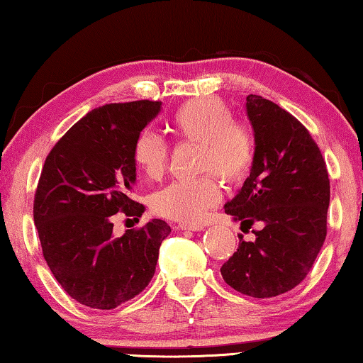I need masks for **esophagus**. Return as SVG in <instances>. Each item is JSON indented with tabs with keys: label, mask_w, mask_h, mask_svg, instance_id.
Returning <instances> with one entry per match:
<instances>
[{
	"label": "esophagus",
	"mask_w": 363,
	"mask_h": 363,
	"mask_svg": "<svg viewBox=\"0 0 363 363\" xmlns=\"http://www.w3.org/2000/svg\"><path fill=\"white\" fill-rule=\"evenodd\" d=\"M179 228L182 231H203L205 229L203 224H192V223H182L179 224Z\"/></svg>",
	"instance_id": "esophagus-1"
}]
</instances>
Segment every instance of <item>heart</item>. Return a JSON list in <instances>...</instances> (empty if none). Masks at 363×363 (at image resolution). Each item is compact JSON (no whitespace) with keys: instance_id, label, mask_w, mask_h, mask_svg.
I'll return each mask as SVG.
<instances>
[{"instance_id":"obj_1","label":"heart","mask_w":363,"mask_h":363,"mask_svg":"<svg viewBox=\"0 0 363 363\" xmlns=\"http://www.w3.org/2000/svg\"><path fill=\"white\" fill-rule=\"evenodd\" d=\"M172 130L182 140L200 143L199 171H213L223 181H238L254 161V134L244 124L234 123V114L216 96H200L177 108ZM168 143L152 130H143L134 143V160L150 177L163 174L168 164ZM220 200L218 184L211 174L176 181L153 195L157 213L174 220L202 221L206 211Z\"/></svg>"}]
</instances>
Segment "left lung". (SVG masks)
Masks as SVG:
<instances>
[{
  "instance_id": "left-lung-1",
  "label": "left lung",
  "mask_w": 363,
  "mask_h": 363,
  "mask_svg": "<svg viewBox=\"0 0 363 363\" xmlns=\"http://www.w3.org/2000/svg\"><path fill=\"white\" fill-rule=\"evenodd\" d=\"M245 111L254 129V161L224 211L262 229L252 242L239 238L221 274L240 294L267 298L296 287L320 254L330 179L318 145L291 113L258 95L247 96Z\"/></svg>"
}]
</instances>
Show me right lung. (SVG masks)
Listing matches in <instances>:
<instances>
[{
    "instance_id": "right-lung-1",
    "label": "right lung",
    "mask_w": 363,
    "mask_h": 363,
    "mask_svg": "<svg viewBox=\"0 0 363 363\" xmlns=\"http://www.w3.org/2000/svg\"><path fill=\"white\" fill-rule=\"evenodd\" d=\"M161 111V101L113 103L72 125L45 160L33 202L43 257L69 296L111 310L150 283L171 228L152 220L114 238L111 216L142 215L130 199L134 143Z\"/></svg>"
}]
</instances>
